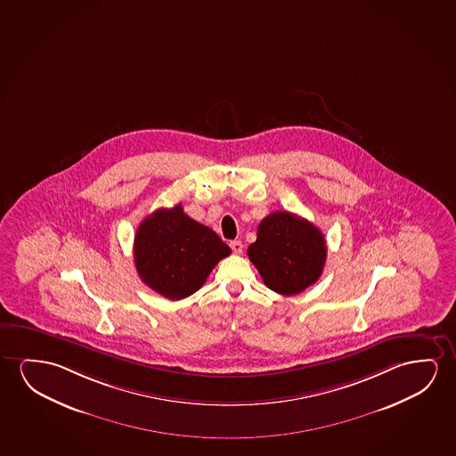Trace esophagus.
Wrapping results in <instances>:
<instances>
[{"label":"esophagus","mask_w":456,"mask_h":456,"mask_svg":"<svg viewBox=\"0 0 456 456\" xmlns=\"http://www.w3.org/2000/svg\"><path fill=\"white\" fill-rule=\"evenodd\" d=\"M231 249L233 254H241V252H243V243H241L240 240L231 241Z\"/></svg>","instance_id":"obj_1"}]
</instances>
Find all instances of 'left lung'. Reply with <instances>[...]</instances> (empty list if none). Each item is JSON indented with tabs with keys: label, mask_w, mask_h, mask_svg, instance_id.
I'll return each mask as SVG.
<instances>
[{
	"label": "left lung",
	"mask_w": 456,
	"mask_h": 456,
	"mask_svg": "<svg viewBox=\"0 0 456 456\" xmlns=\"http://www.w3.org/2000/svg\"><path fill=\"white\" fill-rule=\"evenodd\" d=\"M323 233L289 211H274L258 224L248 256L270 290L291 297L315 284L326 264Z\"/></svg>",
	"instance_id": "obj_1"
}]
</instances>
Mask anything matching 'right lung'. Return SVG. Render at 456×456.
Listing matches in <instances>:
<instances>
[{
    "label": "right lung",
    "mask_w": 456,
    "mask_h": 456,
    "mask_svg": "<svg viewBox=\"0 0 456 456\" xmlns=\"http://www.w3.org/2000/svg\"><path fill=\"white\" fill-rule=\"evenodd\" d=\"M229 254L231 248L210 227L185 215L180 204L149 215L133 245L141 281L172 301L198 291Z\"/></svg>",
    "instance_id": "add662e5"
}]
</instances>
